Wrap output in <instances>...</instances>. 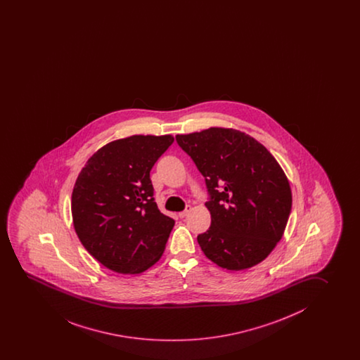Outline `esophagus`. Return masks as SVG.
Returning a JSON list of instances; mask_svg holds the SVG:
<instances>
[{
    "instance_id": "obj_1",
    "label": "esophagus",
    "mask_w": 360,
    "mask_h": 360,
    "mask_svg": "<svg viewBox=\"0 0 360 360\" xmlns=\"http://www.w3.org/2000/svg\"><path fill=\"white\" fill-rule=\"evenodd\" d=\"M191 210H192V207H191V205H187L183 212H181V213L178 214V217H179V218H184V217H187Z\"/></svg>"
}]
</instances>
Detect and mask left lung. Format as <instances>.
<instances>
[{"instance_id":"obj_1","label":"left lung","mask_w":360,"mask_h":360,"mask_svg":"<svg viewBox=\"0 0 360 360\" xmlns=\"http://www.w3.org/2000/svg\"><path fill=\"white\" fill-rule=\"evenodd\" d=\"M176 141L208 189L212 224L197 238L205 256L234 271L265 260L281 240L292 207L290 183L275 157L233 129L210 127Z\"/></svg>"}]
</instances>
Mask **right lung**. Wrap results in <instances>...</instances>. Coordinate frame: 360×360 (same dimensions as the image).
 Returning <instances> with one entry per match:
<instances>
[{"label": "right lung", "instance_id": "right-lung-1", "mask_svg": "<svg viewBox=\"0 0 360 360\" xmlns=\"http://www.w3.org/2000/svg\"><path fill=\"white\" fill-rule=\"evenodd\" d=\"M173 136L112 141L89 158L72 194L74 229L89 254L119 274H140L160 260L174 220L153 198L152 167Z\"/></svg>", "mask_w": 360, "mask_h": 360}]
</instances>
